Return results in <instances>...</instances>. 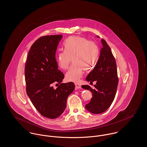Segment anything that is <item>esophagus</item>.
I'll list each match as a JSON object with an SVG mask.
<instances>
[{"mask_svg":"<svg viewBox=\"0 0 147 147\" xmlns=\"http://www.w3.org/2000/svg\"><path fill=\"white\" fill-rule=\"evenodd\" d=\"M75 86H76V87L77 88H81V84H78V83H75Z\"/></svg>","mask_w":147,"mask_h":147,"instance_id":"esophagus-1","label":"esophagus"}]
</instances>
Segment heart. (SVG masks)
Returning a JSON list of instances; mask_svg holds the SVG:
<instances>
[{
	"label": "heart",
	"mask_w": 147,
	"mask_h": 147,
	"mask_svg": "<svg viewBox=\"0 0 147 147\" xmlns=\"http://www.w3.org/2000/svg\"><path fill=\"white\" fill-rule=\"evenodd\" d=\"M65 51L60 52L57 56L59 66L64 70L67 69L71 58L74 63L66 73V79L69 81L78 82L81 77L83 69L87 70L94 65L98 59V49L93 42L79 36L67 38L64 43ZM80 65V66L79 65Z\"/></svg>",
	"instance_id": "1"
}]
</instances>
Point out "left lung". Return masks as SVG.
<instances>
[{
  "mask_svg": "<svg viewBox=\"0 0 147 147\" xmlns=\"http://www.w3.org/2000/svg\"><path fill=\"white\" fill-rule=\"evenodd\" d=\"M102 47L95 67L86 77V81L92 84L95 88L88 85H82L84 89L92 92V98L86 105V109L94 114L106 111L114 100L118 83L117 64L110 47L106 41L101 39Z\"/></svg>",
  "mask_w": 147,
  "mask_h": 147,
  "instance_id": "8db88e82",
  "label": "left lung"
}]
</instances>
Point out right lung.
<instances>
[{
    "label": "right lung",
    "mask_w": 147,
    "mask_h": 147,
    "mask_svg": "<svg viewBox=\"0 0 147 147\" xmlns=\"http://www.w3.org/2000/svg\"><path fill=\"white\" fill-rule=\"evenodd\" d=\"M62 37L53 35L37 39L29 52L25 67L27 95L39 113L50 119L64 112L67 97L75 88L73 82L61 83L64 75L58 69L55 54ZM53 83L60 84L54 89Z\"/></svg>",
    "instance_id": "right-lung-1"
}]
</instances>
